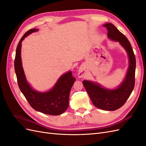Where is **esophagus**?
Here are the masks:
<instances>
[{
	"mask_svg": "<svg viewBox=\"0 0 146 146\" xmlns=\"http://www.w3.org/2000/svg\"><path fill=\"white\" fill-rule=\"evenodd\" d=\"M85 75V70H84L83 68H80L78 70V76L79 77H83Z\"/></svg>",
	"mask_w": 146,
	"mask_h": 146,
	"instance_id": "1",
	"label": "esophagus"
}]
</instances>
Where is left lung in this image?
<instances>
[{
    "instance_id": "8db88e82",
    "label": "left lung",
    "mask_w": 146,
    "mask_h": 146,
    "mask_svg": "<svg viewBox=\"0 0 146 146\" xmlns=\"http://www.w3.org/2000/svg\"><path fill=\"white\" fill-rule=\"evenodd\" d=\"M108 30L107 36L113 41H118L127 51L129 58V66L123 82L115 90H108L99 84L91 81L83 80V83L92 104L98 108L114 111L125 104L133 91L135 82L136 58L127 37L111 23L104 25Z\"/></svg>"
}]
</instances>
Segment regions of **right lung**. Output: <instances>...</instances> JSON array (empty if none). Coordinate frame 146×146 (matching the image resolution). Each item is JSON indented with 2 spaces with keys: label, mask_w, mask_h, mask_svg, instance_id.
I'll return each instance as SVG.
<instances>
[{
  "label": "right lung",
  "mask_w": 146,
  "mask_h": 146,
  "mask_svg": "<svg viewBox=\"0 0 146 146\" xmlns=\"http://www.w3.org/2000/svg\"><path fill=\"white\" fill-rule=\"evenodd\" d=\"M38 30L30 29L24 35L17 44L15 59V70L21 91L34 110L42 113L56 116L63 113L69 105V94L76 78L69 71L61 76L52 89L46 92L33 90L26 80L21 61L22 41L29 35Z\"/></svg>",
  "instance_id": "right-lung-1"
}]
</instances>
